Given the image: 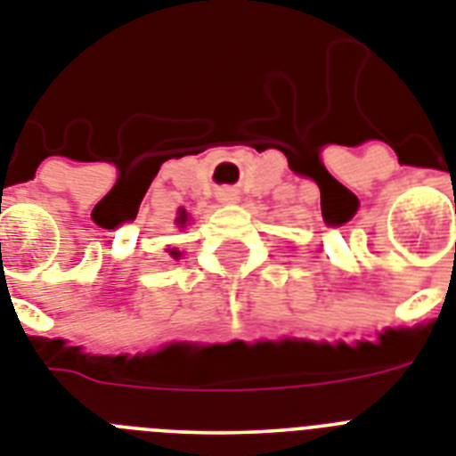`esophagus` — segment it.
I'll return each mask as SVG.
<instances>
[{
    "instance_id": "1",
    "label": "esophagus",
    "mask_w": 456,
    "mask_h": 456,
    "mask_svg": "<svg viewBox=\"0 0 456 456\" xmlns=\"http://www.w3.org/2000/svg\"><path fill=\"white\" fill-rule=\"evenodd\" d=\"M217 199H220L222 204H236V201H239V192H236V190H229V187H224V190H220V192H217Z\"/></svg>"
}]
</instances>
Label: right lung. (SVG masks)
<instances>
[{
  "label": "right lung",
  "mask_w": 456,
  "mask_h": 456,
  "mask_svg": "<svg viewBox=\"0 0 456 456\" xmlns=\"http://www.w3.org/2000/svg\"><path fill=\"white\" fill-rule=\"evenodd\" d=\"M175 222H178L181 227H185V222H187V213H185V210H181V216H178V220H175ZM171 257L178 259V257H181V252H178V250H171Z\"/></svg>",
  "instance_id": "1"
}]
</instances>
